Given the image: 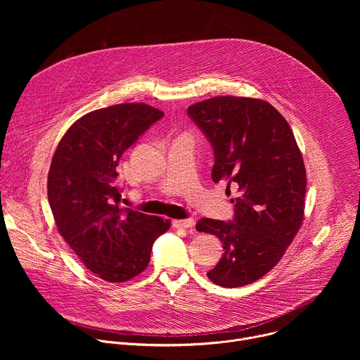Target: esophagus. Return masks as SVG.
<instances>
[{"mask_svg": "<svg viewBox=\"0 0 360 360\" xmlns=\"http://www.w3.org/2000/svg\"><path fill=\"white\" fill-rule=\"evenodd\" d=\"M195 225V221L192 218H188V219H176L174 221V226L175 228H179V229H188V228H193Z\"/></svg>", "mask_w": 360, "mask_h": 360, "instance_id": "1", "label": "esophagus"}]
</instances>
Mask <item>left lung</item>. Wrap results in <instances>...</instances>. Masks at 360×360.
Masks as SVG:
<instances>
[{
    "instance_id": "1",
    "label": "left lung",
    "mask_w": 360,
    "mask_h": 360,
    "mask_svg": "<svg viewBox=\"0 0 360 360\" xmlns=\"http://www.w3.org/2000/svg\"><path fill=\"white\" fill-rule=\"evenodd\" d=\"M188 115L210 139L214 182L238 189L235 218H202L199 232L212 233L225 253L208 278L239 288L268 274L282 259L302 226L306 169L286 120L264 99L214 96L188 108Z\"/></svg>"
}]
</instances>
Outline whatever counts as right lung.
<instances>
[{
    "instance_id": "1",
    "label": "right lung",
    "mask_w": 360,
    "mask_h": 360,
    "mask_svg": "<svg viewBox=\"0 0 360 360\" xmlns=\"http://www.w3.org/2000/svg\"><path fill=\"white\" fill-rule=\"evenodd\" d=\"M164 112L141 102L95 110L60 141L48 172V202L61 236L86 269L127 282L149 264L152 245L169 219L120 205L117 167L122 153Z\"/></svg>"
}]
</instances>
